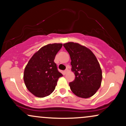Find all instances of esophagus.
I'll use <instances>...</instances> for the list:
<instances>
[{
	"instance_id": "esophagus-1",
	"label": "esophagus",
	"mask_w": 126,
	"mask_h": 126,
	"mask_svg": "<svg viewBox=\"0 0 126 126\" xmlns=\"http://www.w3.org/2000/svg\"><path fill=\"white\" fill-rule=\"evenodd\" d=\"M68 72H69V69H68L67 68V69H66V70H65L64 71V74H66V73H67Z\"/></svg>"
}]
</instances>
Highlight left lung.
Masks as SVG:
<instances>
[{
    "instance_id": "obj_1",
    "label": "left lung",
    "mask_w": 126,
    "mask_h": 126,
    "mask_svg": "<svg viewBox=\"0 0 126 126\" xmlns=\"http://www.w3.org/2000/svg\"><path fill=\"white\" fill-rule=\"evenodd\" d=\"M71 59V70L75 79L69 83L70 89L79 97L93 96L100 88L102 70L97 59L90 49L73 42L63 44Z\"/></svg>"
}]
</instances>
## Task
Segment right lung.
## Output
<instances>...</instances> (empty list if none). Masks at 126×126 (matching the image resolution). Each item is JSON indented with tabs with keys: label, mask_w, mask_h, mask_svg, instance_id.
Listing matches in <instances>:
<instances>
[{
	"label": "right lung",
	"mask_w": 126,
	"mask_h": 126,
	"mask_svg": "<svg viewBox=\"0 0 126 126\" xmlns=\"http://www.w3.org/2000/svg\"><path fill=\"white\" fill-rule=\"evenodd\" d=\"M62 46L61 43H54L43 46L32 56L25 66L24 82L34 96L43 98L51 94L59 78L63 76L54 62Z\"/></svg>",
	"instance_id": "right-lung-1"
}]
</instances>
